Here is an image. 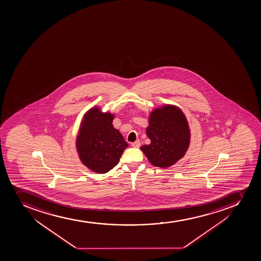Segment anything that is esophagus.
I'll return each instance as SVG.
<instances>
[{
	"instance_id": "1",
	"label": "esophagus",
	"mask_w": 261,
	"mask_h": 261,
	"mask_svg": "<svg viewBox=\"0 0 261 261\" xmlns=\"http://www.w3.org/2000/svg\"><path fill=\"white\" fill-rule=\"evenodd\" d=\"M133 147L135 148H139L140 146V140H136L135 142L132 143Z\"/></svg>"
}]
</instances>
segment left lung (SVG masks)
<instances>
[{
  "mask_svg": "<svg viewBox=\"0 0 261 261\" xmlns=\"http://www.w3.org/2000/svg\"><path fill=\"white\" fill-rule=\"evenodd\" d=\"M146 135L150 144L140 149L152 165L163 168L183 158L191 142V131L185 114L171 105L151 111Z\"/></svg>",
  "mask_w": 261,
  "mask_h": 261,
  "instance_id": "obj_1",
  "label": "left lung"
}]
</instances>
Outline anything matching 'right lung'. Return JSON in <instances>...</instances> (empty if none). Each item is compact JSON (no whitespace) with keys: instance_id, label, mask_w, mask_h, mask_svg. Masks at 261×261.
<instances>
[{"instance_id":"obj_1","label":"right lung","mask_w":261,"mask_h":261,"mask_svg":"<svg viewBox=\"0 0 261 261\" xmlns=\"http://www.w3.org/2000/svg\"><path fill=\"white\" fill-rule=\"evenodd\" d=\"M115 116L97 106L84 115L76 138L82 163L93 172L106 173L117 165L128 145L112 124Z\"/></svg>"}]
</instances>
